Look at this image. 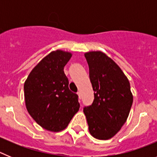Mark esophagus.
<instances>
[{
	"mask_svg": "<svg viewBox=\"0 0 157 157\" xmlns=\"http://www.w3.org/2000/svg\"><path fill=\"white\" fill-rule=\"evenodd\" d=\"M77 94H78V98H79V99L81 100V99H82V95H81V93H80V92H78V93H77Z\"/></svg>",
	"mask_w": 157,
	"mask_h": 157,
	"instance_id": "1",
	"label": "esophagus"
}]
</instances>
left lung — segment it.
<instances>
[{
	"mask_svg": "<svg viewBox=\"0 0 157 157\" xmlns=\"http://www.w3.org/2000/svg\"><path fill=\"white\" fill-rule=\"evenodd\" d=\"M94 91L91 105L85 106L89 130L101 140L112 138L127 121L133 103L130 82L120 67L101 52L85 54Z\"/></svg>",
	"mask_w": 157,
	"mask_h": 157,
	"instance_id": "obj_1",
	"label": "left lung"
}]
</instances>
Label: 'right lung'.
I'll return each instance as SVG.
<instances>
[{"label": "right lung", "instance_id": "add662e5", "mask_svg": "<svg viewBox=\"0 0 157 157\" xmlns=\"http://www.w3.org/2000/svg\"><path fill=\"white\" fill-rule=\"evenodd\" d=\"M70 52L56 50L43 58L24 83L29 114L45 130L58 132L66 128L79 109L78 96L69 90L63 67Z\"/></svg>", "mask_w": 157, "mask_h": 157}]
</instances>
